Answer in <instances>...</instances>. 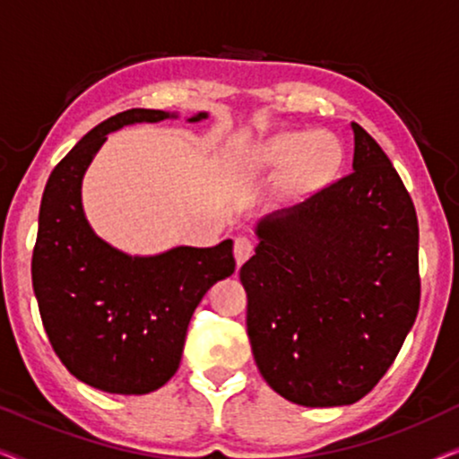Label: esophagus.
<instances>
[{
  "label": "esophagus",
  "instance_id": "34e87169",
  "mask_svg": "<svg viewBox=\"0 0 459 459\" xmlns=\"http://www.w3.org/2000/svg\"><path fill=\"white\" fill-rule=\"evenodd\" d=\"M253 250H255V244H253V240H250V238H247V236L236 238V242H234V256H236L238 267H240L242 263L247 261L250 255H253Z\"/></svg>",
  "mask_w": 459,
  "mask_h": 459
}]
</instances>
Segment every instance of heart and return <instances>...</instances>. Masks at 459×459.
<instances>
[{
  "label": "heart",
  "instance_id": "obj_1",
  "mask_svg": "<svg viewBox=\"0 0 459 459\" xmlns=\"http://www.w3.org/2000/svg\"><path fill=\"white\" fill-rule=\"evenodd\" d=\"M341 156L342 150L336 137L294 131L267 142L256 152V160L263 167L281 169V171L294 167V178L303 184H313L328 178L341 162Z\"/></svg>",
  "mask_w": 459,
  "mask_h": 459
}]
</instances>
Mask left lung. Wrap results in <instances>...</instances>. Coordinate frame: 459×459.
<instances>
[{"label": "left lung", "instance_id": "left-lung-1", "mask_svg": "<svg viewBox=\"0 0 459 459\" xmlns=\"http://www.w3.org/2000/svg\"><path fill=\"white\" fill-rule=\"evenodd\" d=\"M351 127L353 171L261 219L259 247L240 267L256 368L305 407L366 397L420 307L411 196L378 142Z\"/></svg>", "mask_w": 459, "mask_h": 459}]
</instances>
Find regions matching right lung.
I'll list each match as a JSON object with an SVG mask.
<instances>
[{
  "instance_id": "add662e5",
  "label": "right lung",
  "mask_w": 459,
  "mask_h": 459,
  "mask_svg": "<svg viewBox=\"0 0 459 459\" xmlns=\"http://www.w3.org/2000/svg\"><path fill=\"white\" fill-rule=\"evenodd\" d=\"M131 108L93 127L49 175L30 261L49 344L74 378L98 391L146 394L178 372L192 313L217 280L234 273V242L129 256L93 234L81 179L110 131L169 118ZM206 118L204 112L190 121Z\"/></svg>"
}]
</instances>
